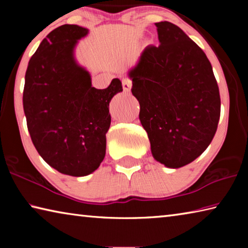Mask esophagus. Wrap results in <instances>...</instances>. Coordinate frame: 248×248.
I'll use <instances>...</instances> for the list:
<instances>
[{
	"label": "esophagus",
	"instance_id": "obj_1",
	"mask_svg": "<svg viewBox=\"0 0 248 248\" xmlns=\"http://www.w3.org/2000/svg\"><path fill=\"white\" fill-rule=\"evenodd\" d=\"M123 87L124 92H130V90H131L132 87V82L128 78H124L123 81Z\"/></svg>",
	"mask_w": 248,
	"mask_h": 248
}]
</instances>
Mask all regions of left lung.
I'll use <instances>...</instances> for the list:
<instances>
[{
	"mask_svg": "<svg viewBox=\"0 0 248 248\" xmlns=\"http://www.w3.org/2000/svg\"><path fill=\"white\" fill-rule=\"evenodd\" d=\"M155 26L159 46H148L128 75L153 157L179 169L200 156L215 137L219 86L205 53L182 29L170 22Z\"/></svg>",
	"mask_w": 248,
	"mask_h": 248,
	"instance_id": "obj_1",
	"label": "left lung"
}]
</instances>
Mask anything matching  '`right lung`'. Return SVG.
I'll return each instance as SVG.
<instances>
[{"instance_id":"add662e5","label":"right lung","mask_w":248,"mask_h":248,"mask_svg":"<svg viewBox=\"0 0 248 248\" xmlns=\"http://www.w3.org/2000/svg\"><path fill=\"white\" fill-rule=\"evenodd\" d=\"M89 29L62 25L41 41L28 62L23 93L27 128L37 152L61 174L87 176L106 154L109 103L123 92L119 78L107 89L92 86L75 48Z\"/></svg>"}]
</instances>
